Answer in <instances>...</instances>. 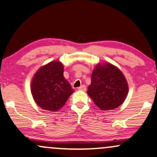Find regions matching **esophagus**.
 I'll list each match as a JSON object with an SVG mask.
<instances>
[{
  "label": "esophagus",
  "mask_w": 157,
  "mask_h": 157,
  "mask_svg": "<svg viewBox=\"0 0 157 157\" xmlns=\"http://www.w3.org/2000/svg\"><path fill=\"white\" fill-rule=\"evenodd\" d=\"M77 90H82V91H86V86H85V85H82V86H81L80 87H79V88H77Z\"/></svg>",
  "instance_id": "esophagus-1"
}]
</instances>
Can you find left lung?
<instances>
[{"label":"left lung","instance_id":"left-lung-1","mask_svg":"<svg viewBox=\"0 0 157 157\" xmlns=\"http://www.w3.org/2000/svg\"><path fill=\"white\" fill-rule=\"evenodd\" d=\"M87 93L98 107L109 110L119 107L126 99L128 84L118 68L108 63H99L92 73Z\"/></svg>","mask_w":157,"mask_h":157}]
</instances>
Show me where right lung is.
<instances>
[{"mask_svg":"<svg viewBox=\"0 0 157 157\" xmlns=\"http://www.w3.org/2000/svg\"><path fill=\"white\" fill-rule=\"evenodd\" d=\"M31 94L41 108L57 111L63 107L75 90L63 77V66L52 61L35 74L31 82Z\"/></svg>","mask_w":157,"mask_h":157,"instance_id":"add662e5","label":"right lung"}]
</instances>
